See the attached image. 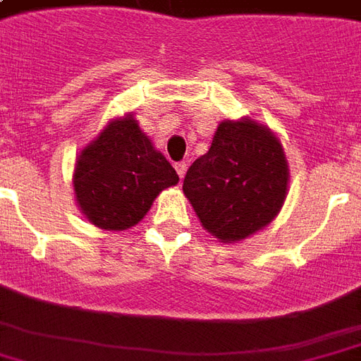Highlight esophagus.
Returning a JSON list of instances; mask_svg holds the SVG:
<instances>
[{"instance_id":"esophagus-1","label":"esophagus","mask_w":361,"mask_h":361,"mask_svg":"<svg viewBox=\"0 0 361 361\" xmlns=\"http://www.w3.org/2000/svg\"><path fill=\"white\" fill-rule=\"evenodd\" d=\"M176 172H178L180 178H183L185 172H188V164H185V162H176Z\"/></svg>"}]
</instances>
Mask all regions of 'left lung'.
I'll return each instance as SVG.
<instances>
[{"label": "left lung", "instance_id": "8db88e82", "mask_svg": "<svg viewBox=\"0 0 361 361\" xmlns=\"http://www.w3.org/2000/svg\"><path fill=\"white\" fill-rule=\"evenodd\" d=\"M289 168L281 143L252 120L221 122L212 145L189 166L183 193L202 228L224 243L268 226L283 207Z\"/></svg>", "mask_w": 361, "mask_h": 361}]
</instances>
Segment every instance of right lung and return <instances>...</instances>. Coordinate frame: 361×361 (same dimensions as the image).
Masks as SVG:
<instances>
[{
    "mask_svg": "<svg viewBox=\"0 0 361 361\" xmlns=\"http://www.w3.org/2000/svg\"><path fill=\"white\" fill-rule=\"evenodd\" d=\"M178 173L132 116L111 122L80 153L74 193L85 218L101 229L135 226Z\"/></svg>",
    "mask_w": 361,
    "mask_h": 361,
    "instance_id": "right-lung-1",
    "label": "right lung"
}]
</instances>
